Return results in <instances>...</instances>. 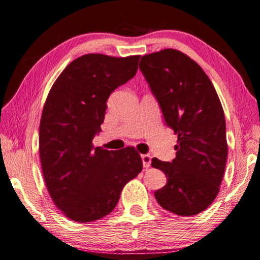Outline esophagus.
<instances>
[{
  "label": "esophagus",
  "instance_id": "1",
  "mask_svg": "<svg viewBox=\"0 0 260 260\" xmlns=\"http://www.w3.org/2000/svg\"><path fill=\"white\" fill-rule=\"evenodd\" d=\"M142 161H143V166L145 169H147V168L151 167L152 157H151V155H148V154H144V155H142Z\"/></svg>",
  "mask_w": 260,
  "mask_h": 260
}]
</instances>
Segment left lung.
<instances>
[{"label":"left lung","mask_w":260,"mask_h":260,"mask_svg":"<svg viewBox=\"0 0 260 260\" xmlns=\"http://www.w3.org/2000/svg\"><path fill=\"white\" fill-rule=\"evenodd\" d=\"M139 68L167 125L178 135L172 162L152 160L168 178L154 195L168 211L198 215L215 201L224 177L229 149L219 97L199 63L178 50L143 56Z\"/></svg>","instance_id":"8db88e82"}]
</instances>
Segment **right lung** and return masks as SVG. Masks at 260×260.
<instances>
[{"label": "right lung", "instance_id": "1", "mask_svg": "<svg viewBox=\"0 0 260 260\" xmlns=\"http://www.w3.org/2000/svg\"><path fill=\"white\" fill-rule=\"evenodd\" d=\"M140 56L89 53L76 58L54 82L40 122L39 151L53 203L77 222L98 220L116 207L123 187L143 170L134 147H93L114 90L136 75Z\"/></svg>", "mask_w": 260, "mask_h": 260}]
</instances>
